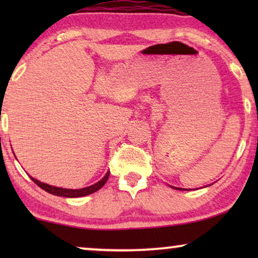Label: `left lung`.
Wrapping results in <instances>:
<instances>
[{
  "mask_svg": "<svg viewBox=\"0 0 258 258\" xmlns=\"http://www.w3.org/2000/svg\"><path fill=\"white\" fill-rule=\"evenodd\" d=\"M175 189H178V188H175Z\"/></svg>",
  "mask_w": 258,
  "mask_h": 258,
  "instance_id": "1",
  "label": "left lung"
}]
</instances>
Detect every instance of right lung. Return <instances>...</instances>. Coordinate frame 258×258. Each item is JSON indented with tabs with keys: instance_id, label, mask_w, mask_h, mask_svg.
Masks as SVG:
<instances>
[{
	"instance_id": "1",
	"label": "right lung",
	"mask_w": 258,
	"mask_h": 258,
	"mask_svg": "<svg viewBox=\"0 0 258 258\" xmlns=\"http://www.w3.org/2000/svg\"><path fill=\"white\" fill-rule=\"evenodd\" d=\"M33 181L36 183V184L40 186L41 189L45 190V191L51 194V195H55V196H62V197H81V196H87V195H90V194H93L95 191H97V190H100L102 186L105 184V182L108 181L109 178V171L105 174V176L103 178L101 179L100 182L95 183V184L90 185V186H87V188H82V189H64V188H57V186H52V185H49V184H45V183H42L40 181H37V179H35L33 177H30Z\"/></svg>"
}]
</instances>
